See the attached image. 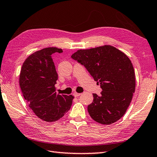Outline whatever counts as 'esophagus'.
Here are the masks:
<instances>
[{
    "mask_svg": "<svg viewBox=\"0 0 157 157\" xmlns=\"http://www.w3.org/2000/svg\"><path fill=\"white\" fill-rule=\"evenodd\" d=\"M73 95H74V96H75V97H78V96H80V95H81V93H76V92H75V93H74V94H73Z\"/></svg>",
    "mask_w": 157,
    "mask_h": 157,
    "instance_id": "obj_1",
    "label": "esophagus"
}]
</instances>
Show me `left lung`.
<instances>
[{
    "mask_svg": "<svg viewBox=\"0 0 157 157\" xmlns=\"http://www.w3.org/2000/svg\"><path fill=\"white\" fill-rule=\"evenodd\" d=\"M71 57L85 66L102 89L100 96L93 94V101L87 107L90 116L104 125L119 120L135 92V72L129 58L110 45L78 50Z\"/></svg>",
    "mask_w": 157,
    "mask_h": 157,
    "instance_id": "obj_1",
    "label": "left lung"
}]
</instances>
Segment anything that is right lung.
<instances>
[{"mask_svg":"<svg viewBox=\"0 0 157 157\" xmlns=\"http://www.w3.org/2000/svg\"><path fill=\"white\" fill-rule=\"evenodd\" d=\"M62 49L48 47L35 52L24 61L19 85L24 98L36 116L47 122L57 121L71 109L74 96L57 94L58 74L52 58Z\"/></svg>","mask_w":157,"mask_h":157,"instance_id":"add662e5","label":"right lung"}]
</instances>
